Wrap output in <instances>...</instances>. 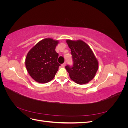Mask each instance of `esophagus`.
I'll use <instances>...</instances> for the list:
<instances>
[{"label": "esophagus", "mask_w": 128, "mask_h": 128, "mask_svg": "<svg viewBox=\"0 0 128 128\" xmlns=\"http://www.w3.org/2000/svg\"><path fill=\"white\" fill-rule=\"evenodd\" d=\"M66 62H64V64H61V66H62V67H64L65 66H66Z\"/></svg>", "instance_id": "obj_1"}]
</instances>
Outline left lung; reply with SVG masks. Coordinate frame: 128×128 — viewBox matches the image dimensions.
I'll use <instances>...</instances> for the list:
<instances>
[{
    "label": "left lung",
    "instance_id": "8db88e82",
    "mask_svg": "<svg viewBox=\"0 0 128 128\" xmlns=\"http://www.w3.org/2000/svg\"><path fill=\"white\" fill-rule=\"evenodd\" d=\"M70 48L72 66L65 67L72 80L78 84H84L91 80L98 69V62L94 52L82 40H67Z\"/></svg>",
    "mask_w": 128,
    "mask_h": 128
}]
</instances>
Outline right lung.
I'll return each instance as SVG.
<instances>
[{
    "mask_svg": "<svg viewBox=\"0 0 128 128\" xmlns=\"http://www.w3.org/2000/svg\"><path fill=\"white\" fill-rule=\"evenodd\" d=\"M58 40L45 38L37 43L28 53L26 67L30 76L36 82L46 83L54 77L60 64L56 52Z\"/></svg>",
    "mask_w": 128,
    "mask_h": 128,
    "instance_id": "right-lung-1",
    "label": "right lung"
}]
</instances>
